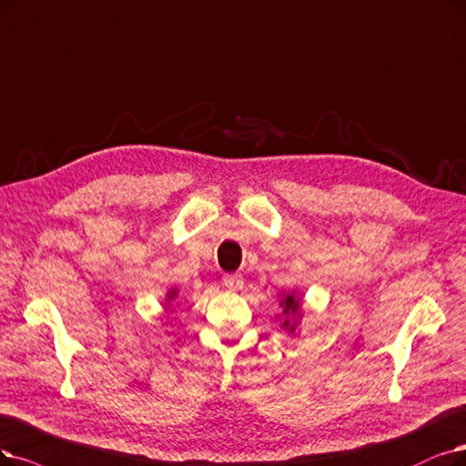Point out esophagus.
Here are the masks:
<instances>
[{
	"instance_id": "esophagus-1",
	"label": "esophagus",
	"mask_w": 466,
	"mask_h": 466,
	"mask_svg": "<svg viewBox=\"0 0 466 466\" xmlns=\"http://www.w3.org/2000/svg\"><path fill=\"white\" fill-rule=\"evenodd\" d=\"M222 282H224V286H227L228 289H238L239 286H242V274H238V272H230V274H224L222 277Z\"/></svg>"
}]
</instances>
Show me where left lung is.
I'll list each match as a JSON object with an SVG mask.
<instances>
[{
    "mask_svg": "<svg viewBox=\"0 0 466 466\" xmlns=\"http://www.w3.org/2000/svg\"><path fill=\"white\" fill-rule=\"evenodd\" d=\"M280 307H282V315H284L282 329H286L289 334H294L296 329H298L296 317L301 315V313H299L301 303H299V299L296 298V294H286L284 299L280 301Z\"/></svg>",
    "mask_w": 466,
    "mask_h": 466,
    "instance_id": "8db88e82",
    "label": "left lung"
}]
</instances>
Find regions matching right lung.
<instances>
[{
    "label": "right lung",
    "mask_w": 466,
    "mask_h": 466,
    "mask_svg": "<svg viewBox=\"0 0 466 466\" xmlns=\"http://www.w3.org/2000/svg\"><path fill=\"white\" fill-rule=\"evenodd\" d=\"M177 294H178L177 289H170L168 294H167V301H172V299H175V298H177Z\"/></svg>",
    "instance_id": "obj_1"
}]
</instances>
